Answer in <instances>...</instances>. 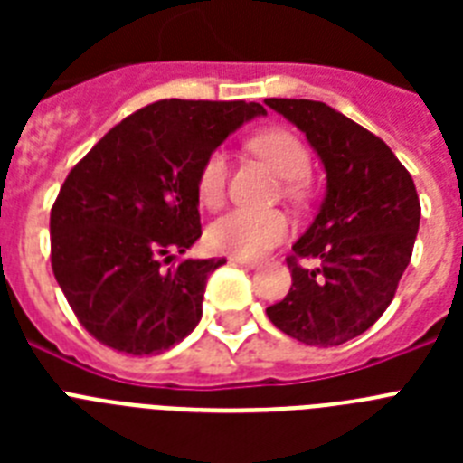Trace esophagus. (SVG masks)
I'll list each match as a JSON object with an SVG mask.
<instances>
[{
  "instance_id": "obj_1",
  "label": "esophagus",
  "mask_w": 463,
  "mask_h": 463,
  "mask_svg": "<svg viewBox=\"0 0 463 463\" xmlns=\"http://www.w3.org/2000/svg\"><path fill=\"white\" fill-rule=\"evenodd\" d=\"M229 261H232V264H241V267H248V269L260 267V261L248 260V257H229Z\"/></svg>"
}]
</instances>
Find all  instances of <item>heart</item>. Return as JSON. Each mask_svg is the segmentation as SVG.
<instances>
[{
	"instance_id": "heart-1",
	"label": "heart",
	"mask_w": 463,
	"mask_h": 463,
	"mask_svg": "<svg viewBox=\"0 0 463 463\" xmlns=\"http://www.w3.org/2000/svg\"><path fill=\"white\" fill-rule=\"evenodd\" d=\"M248 148L267 162L280 178H285V192L289 196L304 194V181L310 174V153L304 141L282 127H271L252 134ZM229 159L222 150H213L202 162L196 175V199L206 208H218L227 190ZM289 220L280 211H236L224 213L222 218L208 227L206 241L215 252L232 257H260L273 245L288 239Z\"/></svg>"
}]
</instances>
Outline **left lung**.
Here are the masks:
<instances>
[{"label":"left lung","mask_w":463,"mask_h":463,"mask_svg":"<svg viewBox=\"0 0 463 463\" xmlns=\"http://www.w3.org/2000/svg\"><path fill=\"white\" fill-rule=\"evenodd\" d=\"M264 104L306 134L326 171L320 213L288 257L292 288L267 315L306 345H341L392 304L420 229V196L390 146L331 106Z\"/></svg>","instance_id":"1"}]
</instances>
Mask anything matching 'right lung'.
<instances>
[{
	"instance_id": "obj_1",
	"label": "right lung",
	"mask_w": 463,
	"mask_h": 463,
	"mask_svg": "<svg viewBox=\"0 0 463 463\" xmlns=\"http://www.w3.org/2000/svg\"><path fill=\"white\" fill-rule=\"evenodd\" d=\"M264 113L255 101H155L69 171L51 211V264L97 341L141 357L169 350L199 325L208 276L227 260L168 264L202 236V162Z\"/></svg>"
}]
</instances>
